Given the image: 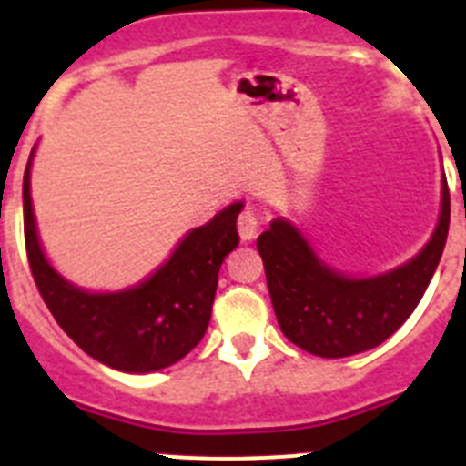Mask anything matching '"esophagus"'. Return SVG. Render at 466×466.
I'll return each mask as SVG.
<instances>
[{
  "label": "esophagus",
  "instance_id": "1",
  "mask_svg": "<svg viewBox=\"0 0 466 466\" xmlns=\"http://www.w3.org/2000/svg\"><path fill=\"white\" fill-rule=\"evenodd\" d=\"M258 226H261V221H258L257 212H254L252 208H247L245 212L238 217V233H240V238L245 242H249V240H254V238H257Z\"/></svg>",
  "mask_w": 466,
  "mask_h": 466
}]
</instances>
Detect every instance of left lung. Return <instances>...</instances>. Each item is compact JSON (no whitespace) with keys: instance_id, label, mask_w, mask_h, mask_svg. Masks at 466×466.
<instances>
[{"instance_id":"left-lung-1","label":"left lung","mask_w":466,"mask_h":466,"mask_svg":"<svg viewBox=\"0 0 466 466\" xmlns=\"http://www.w3.org/2000/svg\"><path fill=\"white\" fill-rule=\"evenodd\" d=\"M451 196L441 177V209L427 245L392 270L348 275L324 261L300 228L275 217L257 238L282 333L310 355L339 360L387 340L415 310L441 261Z\"/></svg>"}]
</instances>
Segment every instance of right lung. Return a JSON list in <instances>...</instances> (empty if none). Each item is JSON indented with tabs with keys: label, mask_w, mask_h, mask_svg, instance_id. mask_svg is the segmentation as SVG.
<instances>
[{
	"label": "right lung",
	"mask_w": 466,
	"mask_h": 466,
	"mask_svg": "<svg viewBox=\"0 0 466 466\" xmlns=\"http://www.w3.org/2000/svg\"><path fill=\"white\" fill-rule=\"evenodd\" d=\"M32 149L23 179L27 258L39 294L56 322L86 355L123 373H154L187 357L208 331L219 268L240 242L230 203L205 226L177 242L166 263L133 287L90 291L53 268L36 230L32 208Z\"/></svg>",
	"instance_id": "right-lung-1"
}]
</instances>
